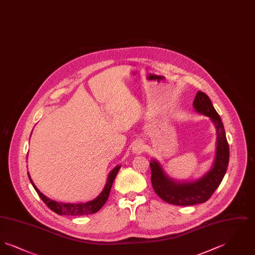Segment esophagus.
<instances>
[{
  "label": "esophagus",
  "instance_id": "esophagus-1",
  "mask_svg": "<svg viewBox=\"0 0 255 255\" xmlns=\"http://www.w3.org/2000/svg\"><path fill=\"white\" fill-rule=\"evenodd\" d=\"M143 149H144L143 142H142L140 139L134 141V143L133 144V151L134 153L139 154V153H141V152L143 151Z\"/></svg>",
  "mask_w": 255,
  "mask_h": 255
}]
</instances>
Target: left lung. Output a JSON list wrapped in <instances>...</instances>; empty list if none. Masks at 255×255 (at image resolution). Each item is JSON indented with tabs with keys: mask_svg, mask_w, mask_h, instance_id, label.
<instances>
[{
	"mask_svg": "<svg viewBox=\"0 0 255 255\" xmlns=\"http://www.w3.org/2000/svg\"><path fill=\"white\" fill-rule=\"evenodd\" d=\"M193 106L198 113L210 118L216 128L217 151L212 169L198 181L177 182L165 175L158 161L153 159L150 162L151 182L155 192L164 202L176 206H193L206 202L223 181L230 161V147L224 124L211 100L205 93L199 91Z\"/></svg>",
	"mask_w": 255,
	"mask_h": 255,
	"instance_id": "8db88e82",
	"label": "left lung"
}]
</instances>
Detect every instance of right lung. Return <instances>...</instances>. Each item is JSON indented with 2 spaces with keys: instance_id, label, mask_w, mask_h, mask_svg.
Wrapping results in <instances>:
<instances>
[{
  "instance_id": "add662e5",
  "label": "right lung",
  "mask_w": 255,
  "mask_h": 255,
  "mask_svg": "<svg viewBox=\"0 0 255 255\" xmlns=\"http://www.w3.org/2000/svg\"><path fill=\"white\" fill-rule=\"evenodd\" d=\"M120 169H121V166L119 165V166H117V167H115L114 169L112 170V172L110 173L109 177H108V181H107V183H106L103 191L95 200H93L91 202H87V203H84V204H63V203H58V202L52 201L48 197H46L45 195L42 194L38 190V188L35 186V184L33 183L32 180L30 179L29 174H28V178H29V181L31 182L32 186L36 190L37 194L39 195L41 200L53 212L57 213L58 215L82 216V215L94 214V213L97 212L102 206L105 205L106 201L108 200L110 191H111V188H112L114 180H115V178H116V176H117V174H118V172H119Z\"/></svg>"
}]
</instances>
